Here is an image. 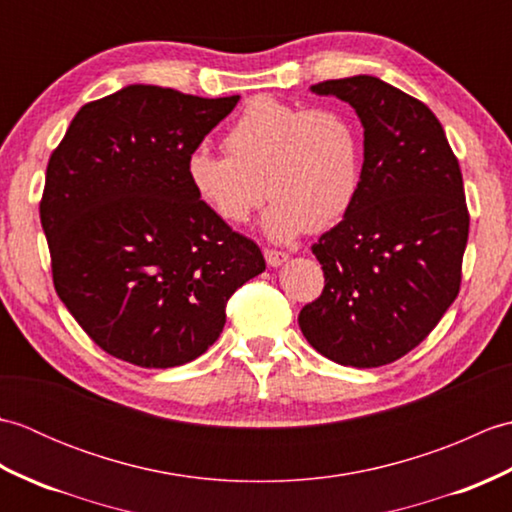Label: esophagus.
<instances>
[{"label": "esophagus", "instance_id": "obj_1", "mask_svg": "<svg viewBox=\"0 0 512 512\" xmlns=\"http://www.w3.org/2000/svg\"><path fill=\"white\" fill-rule=\"evenodd\" d=\"M264 257H266V264L268 266H273V268H277V266H281L288 259V253H284V250H273V248H266L264 250Z\"/></svg>", "mask_w": 512, "mask_h": 512}]
</instances>
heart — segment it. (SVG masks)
Masks as SVG:
<instances>
[{
	"instance_id": "1",
	"label": "heart",
	"mask_w": 512,
	"mask_h": 512,
	"mask_svg": "<svg viewBox=\"0 0 512 512\" xmlns=\"http://www.w3.org/2000/svg\"><path fill=\"white\" fill-rule=\"evenodd\" d=\"M224 149L226 156L191 151V191L217 220L231 226L246 224L268 191L273 204L264 215V231L273 239L334 226L361 189V132L339 107L255 96L228 127Z\"/></svg>"
}]
</instances>
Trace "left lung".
Listing matches in <instances>:
<instances>
[{"instance_id":"left-lung-1","label":"left lung","mask_w":512,"mask_h":512,"mask_svg":"<svg viewBox=\"0 0 512 512\" xmlns=\"http://www.w3.org/2000/svg\"><path fill=\"white\" fill-rule=\"evenodd\" d=\"M365 129L358 198L312 246L321 295L299 312L314 350L350 367L398 361L455 301L469 239L460 162L427 105L376 76L312 85Z\"/></svg>"}]
</instances>
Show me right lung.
<instances>
[{
	"instance_id": "obj_1",
	"label": "right lung",
	"mask_w": 512,
	"mask_h": 512,
	"mask_svg": "<svg viewBox=\"0 0 512 512\" xmlns=\"http://www.w3.org/2000/svg\"><path fill=\"white\" fill-rule=\"evenodd\" d=\"M237 101L129 85L85 103L52 151L39 215L54 290L121 361L198 358L233 292L266 270L253 239L217 220L187 180L189 154Z\"/></svg>"
}]
</instances>
